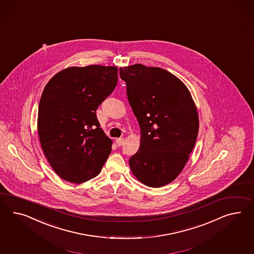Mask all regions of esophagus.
I'll use <instances>...</instances> for the list:
<instances>
[{"label":"esophagus","mask_w":254,"mask_h":254,"mask_svg":"<svg viewBox=\"0 0 254 254\" xmlns=\"http://www.w3.org/2000/svg\"><path fill=\"white\" fill-rule=\"evenodd\" d=\"M124 138H117V140H116V142H117V146H122L124 144Z\"/></svg>","instance_id":"esophagus-1"}]
</instances>
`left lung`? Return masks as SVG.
Returning a JSON list of instances; mask_svg holds the SVG:
<instances>
[{
    "mask_svg": "<svg viewBox=\"0 0 254 254\" xmlns=\"http://www.w3.org/2000/svg\"><path fill=\"white\" fill-rule=\"evenodd\" d=\"M140 127V146L129 159L134 177L160 188L184 169L199 132V115L184 83L170 72L140 64L120 67Z\"/></svg>",
    "mask_w": 254,
    "mask_h": 254,
    "instance_id": "obj_1",
    "label": "left lung"
}]
</instances>
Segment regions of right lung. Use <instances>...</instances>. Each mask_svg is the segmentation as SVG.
<instances>
[{"label": "right lung", "mask_w": 254, "mask_h": 254, "mask_svg": "<svg viewBox=\"0 0 254 254\" xmlns=\"http://www.w3.org/2000/svg\"><path fill=\"white\" fill-rule=\"evenodd\" d=\"M117 66H70L55 74L41 94L38 133L55 173L71 183L95 178L113 141L100 127L98 106L117 84Z\"/></svg>", "instance_id": "obj_1"}]
</instances>
